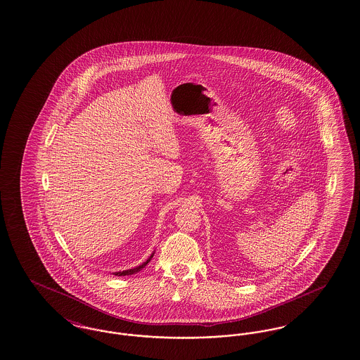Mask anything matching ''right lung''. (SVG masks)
<instances>
[{
    "instance_id": "add662e5",
    "label": "right lung",
    "mask_w": 360,
    "mask_h": 360,
    "mask_svg": "<svg viewBox=\"0 0 360 360\" xmlns=\"http://www.w3.org/2000/svg\"><path fill=\"white\" fill-rule=\"evenodd\" d=\"M154 257V254L151 255V257H148L146 262H144L143 264H141L139 267L131 268V269H127V271H122V272H114V275L115 276H127V275H134V274H136V272H139L142 268L146 267L147 266V263L151 260V257Z\"/></svg>"
}]
</instances>
